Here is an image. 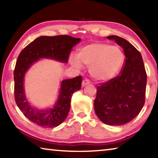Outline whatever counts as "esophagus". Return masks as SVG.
Returning a JSON list of instances; mask_svg holds the SVG:
<instances>
[{
  "mask_svg": "<svg viewBox=\"0 0 158 158\" xmlns=\"http://www.w3.org/2000/svg\"><path fill=\"white\" fill-rule=\"evenodd\" d=\"M89 84H90V80H89L88 79H85L83 80V81H82V86L84 87V86H85V85H86Z\"/></svg>",
  "mask_w": 158,
  "mask_h": 158,
  "instance_id": "1",
  "label": "esophagus"
}]
</instances>
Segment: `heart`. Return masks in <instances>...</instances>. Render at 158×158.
<instances>
[{
  "label": "heart",
  "instance_id": "b5f03b06",
  "mask_svg": "<svg viewBox=\"0 0 158 158\" xmlns=\"http://www.w3.org/2000/svg\"><path fill=\"white\" fill-rule=\"evenodd\" d=\"M77 58H72L73 65L80 67V63L89 67L90 76L98 81H109L121 71L125 56L121 48L103 42H94L79 48Z\"/></svg>",
  "mask_w": 158,
  "mask_h": 158
}]
</instances>
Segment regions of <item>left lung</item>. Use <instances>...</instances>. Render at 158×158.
<instances>
[{
    "label": "left lung",
    "mask_w": 158,
    "mask_h": 158,
    "mask_svg": "<svg viewBox=\"0 0 158 158\" xmlns=\"http://www.w3.org/2000/svg\"><path fill=\"white\" fill-rule=\"evenodd\" d=\"M124 51L125 61L118 75L97 87L95 114L102 122L121 125L132 121L145 103L147 74L140 52L126 40L108 36Z\"/></svg>",
    "instance_id": "1"
}]
</instances>
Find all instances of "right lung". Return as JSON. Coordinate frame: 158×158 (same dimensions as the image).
I'll return each mask as SVG.
<instances>
[{"instance_id": "obj_1", "label": "right lung", "mask_w": 158, "mask_h": 158, "mask_svg": "<svg viewBox=\"0 0 158 158\" xmlns=\"http://www.w3.org/2000/svg\"><path fill=\"white\" fill-rule=\"evenodd\" d=\"M81 41L69 35L41 36L31 42L19 55L14 70L15 98L18 107L29 121L42 127H55L65 121L70 109L73 93L81 89L82 77L62 81L58 101L53 108L40 111L29 105L23 90V77L32 64L40 58L68 62L73 47Z\"/></svg>"}]
</instances>
